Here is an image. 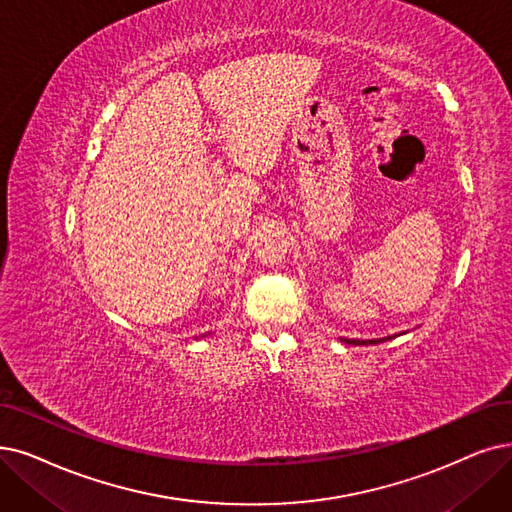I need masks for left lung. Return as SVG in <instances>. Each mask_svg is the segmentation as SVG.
Instances as JSON below:
<instances>
[{
	"instance_id": "left-lung-1",
	"label": "left lung",
	"mask_w": 512,
	"mask_h": 512,
	"mask_svg": "<svg viewBox=\"0 0 512 512\" xmlns=\"http://www.w3.org/2000/svg\"><path fill=\"white\" fill-rule=\"evenodd\" d=\"M403 334V332H401ZM393 336H386V338H374V340H359V338H340V342L344 344H378V342H384V340H393Z\"/></svg>"
}]
</instances>
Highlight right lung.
Listing matches in <instances>:
<instances>
[{
  "instance_id": "add662e5",
  "label": "right lung",
  "mask_w": 512,
  "mask_h": 512,
  "mask_svg": "<svg viewBox=\"0 0 512 512\" xmlns=\"http://www.w3.org/2000/svg\"><path fill=\"white\" fill-rule=\"evenodd\" d=\"M206 336H208V334H203V336H201V338H206ZM195 338H197V336H195Z\"/></svg>"
}]
</instances>
